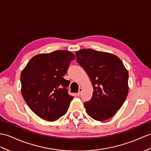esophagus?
I'll return each mask as SVG.
<instances>
[{
  "mask_svg": "<svg viewBox=\"0 0 151 151\" xmlns=\"http://www.w3.org/2000/svg\"><path fill=\"white\" fill-rule=\"evenodd\" d=\"M82 90H83L82 88H79V91H78V93H77V95H78V96H79V95H81V91H82Z\"/></svg>",
  "mask_w": 151,
  "mask_h": 151,
  "instance_id": "34e87169",
  "label": "esophagus"
}]
</instances>
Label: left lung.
I'll return each mask as SVG.
<instances>
[{"label":"left lung","instance_id":"left-lung-1","mask_svg":"<svg viewBox=\"0 0 151 151\" xmlns=\"http://www.w3.org/2000/svg\"><path fill=\"white\" fill-rule=\"evenodd\" d=\"M76 54L93 88L92 97L84 103L87 114L97 121L111 118L128 95L127 70L113 54L84 49L76 51Z\"/></svg>","mask_w":151,"mask_h":151}]
</instances>
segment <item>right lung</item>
<instances>
[{
    "label": "right lung",
    "mask_w": 151,
    "mask_h": 151,
    "mask_svg": "<svg viewBox=\"0 0 151 151\" xmlns=\"http://www.w3.org/2000/svg\"><path fill=\"white\" fill-rule=\"evenodd\" d=\"M75 56L68 50H56L32 57L21 72V93L32 111L40 118L56 121L67 112L73 99L63 78Z\"/></svg>",
    "instance_id": "right-lung-1"
}]
</instances>
